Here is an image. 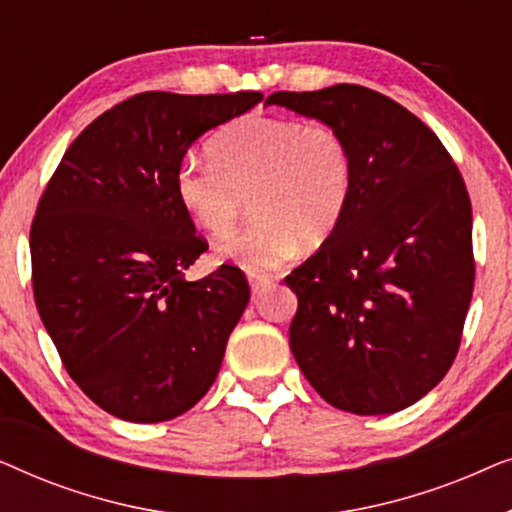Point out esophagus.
Returning <instances> with one entry per match:
<instances>
[{
  "label": "esophagus",
  "mask_w": 512,
  "mask_h": 512,
  "mask_svg": "<svg viewBox=\"0 0 512 512\" xmlns=\"http://www.w3.org/2000/svg\"><path fill=\"white\" fill-rule=\"evenodd\" d=\"M272 284H275V282H272V277L249 275V286H251V291H254V293H263V291H268Z\"/></svg>",
  "instance_id": "1"
}]
</instances>
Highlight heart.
Masks as SVG:
<instances>
[{"instance_id": "obj_1", "label": "heart", "mask_w": 512, "mask_h": 512, "mask_svg": "<svg viewBox=\"0 0 512 512\" xmlns=\"http://www.w3.org/2000/svg\"><path fill=\"white\" fill-rule=\"evenodd\" d=\"M212 163H184L174 177L179 205L207 235L233 233L251 195L254 221L219 249L249 275L277 270L338 228L352 198L349 146L328 125L247 116L209 142Z\"/></svg>"}]
</instances>
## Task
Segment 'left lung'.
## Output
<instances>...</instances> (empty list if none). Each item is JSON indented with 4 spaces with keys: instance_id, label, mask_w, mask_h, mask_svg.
<instances>
[{
    "instance_id": "left-lung-1",
    "label": "left lung",
    "mask_w": 512,
    "mask_h": 512,
    "mask_svg": "<svg viewBox=\"0 0 512 512\" xmlns=\"http://www.w3.org/2000/svg\"><path fill=\"white\" fill-rule=\"evenodd\" d=\"M338 130L354 163L338 228L298 265L289 342L317 394L354 415H391L450 370L473 296V214L440 139L363 86L272 93Z\"/></svg>"
}]
</instances>
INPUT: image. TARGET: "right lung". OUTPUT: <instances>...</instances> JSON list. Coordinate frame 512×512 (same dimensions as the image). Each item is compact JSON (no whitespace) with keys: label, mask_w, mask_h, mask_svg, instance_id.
I'll return each mask as SVG.
<instances>
[{"label":"right lung","mask_w":512,"mask_h":512,"mask_svg":"<svg viewBox=\"0 0 512 512\" xmlns=\"http://www.w3.org/2000/svg\"><path fill=\"white\" fill-rule=\"evenodd\" d=\"M261 93H142L95 118L62 156L30 233L39 317L67 373L125 422L191 410L219 375L249 303L235 265L186 282L207 244L174 177L207 130Z\"/></svg>","instance_id":"1"}]
</instances>
